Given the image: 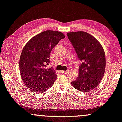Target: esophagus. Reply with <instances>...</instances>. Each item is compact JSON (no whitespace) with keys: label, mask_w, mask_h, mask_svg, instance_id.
Wrapping results in <instances>:
<instances>
[{"label":"esophagus","mask_w":122,"mask_h":122,"mask_svg":"<svg viewBox=\"0 0 122 122\" xmlns=\"http://www.w3.org/2000/svg\"><path fill=\"white\" fill-rule=\"evenodd\" d=\"M60 72L62 73V74H66V73H67V71H60Z\"/></svg>","instance_id":"esophagus-1"}]
</instances>
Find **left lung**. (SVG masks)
<instances>
[{
  "instance_id": "8db88e82",
  "label": "left lung",
  "mask_w": 122,
  "mask_h": 122,
  "mask_svg": "<svg viewBox=\"0 0 122 122\" xmlns=\"http://www.w3.org/2000/svg\"><path fill=\"white\" fill-rule=\"evenodd\" d=\"M67 35L78 59L82 62L77 79L71 84L80 92H91L99 85L104 74L105 55L103 48L96 38L86 32H70Z\"/></svg>"
}]
</instances>
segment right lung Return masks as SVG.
I'll use <instances>...</instances> for the list:
<instances>
[{
    "instance_id": "obj_1",
    "label": "right lung",
    "mask_w": 122,
    "mask_h": 122,
    "mask_svg": "<svg viewBox=\"0 0 122 122\" xmlns=\"http://www.w3.org/2000/svg\"><path fill=\"white\" fill-rule=\"evenodd\" d=\"M64 34L55 30H46L27 42L19 60L20 74L27 87L37 93H42L52 86L57 75L53 67L47 68L51 51Z\"/></svg>"
}]
</instances>
